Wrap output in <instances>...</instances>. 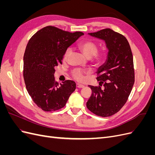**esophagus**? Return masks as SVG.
Segmentation results:
<instances>
[{"instance_id":"esophagus-1","label":"esophagus","mask_w":155,"mask_h":155,"mask_svg":"<svg viewBox=\"0 0 155 155\" xmlns=\"http://www.w3.org/2000/svg\"><path fill=\"white\" fill-rule=\"evenodd\" d=\"M84 87V85H81V84H79V83H77L76 84V87L77 88H83Z\"/></svg>"}]
</instances>
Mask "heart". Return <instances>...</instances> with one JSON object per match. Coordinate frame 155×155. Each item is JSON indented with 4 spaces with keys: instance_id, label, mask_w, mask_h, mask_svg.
Wrapping results in <instances>:
<instances>
[{
    "instance_id": "heart-1",
    "label": "heart",
    "mask_w": 155,
    "mask_h": 155,
    "mask_svg": "<svg viewBox=\"0 0 155 155\" xmlns=\"http://www.w3.org/2000/svg\"><path fill=\"white\" fill-rule=\"evenodd\" d=\"M79 48L81 50L83 54L88 59L91 58L92 62L96 64H100L104 59V54L103 52H97V45L91 39H87L82 41L79 45ZM72 54V50L68 48L65 51L63 59L67 60L70 54ZM73 78L77 81H81L84 78V72L81 70H74L72 72Z\"/></svg>"
}]
</instances>
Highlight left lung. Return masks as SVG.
Instances as JSON below:
<instances>
[{
  "label": "left lung",
  "mask_w": 155,
  "mask_h": 155,
  "mask_svg": "<svg viewBox=\"0 0 155 155\" xmlns=\"http://www.w3.org/2000/svg\"><path fill=\"white\" fill-rule=\"evenodd\" d=\"M88 34L105 41L109 51L105 63L97 71L100 86L88 85L92 94L87 107L97 116H110L122 108L132 91L134 83L133 54L125 37L110 28Z\"/></svg>",
  "instance_id": "left-lung-1"
}]
</instances>
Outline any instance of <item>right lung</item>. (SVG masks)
<instances>
[{"mask_svg": "<svg viewBox=\"0 0 155 155\" xmlns=\"http://www.w3.org/2000/svg\"><path fill=\"white\" fill-rule=\"evenodd\" d=\"M81 31H63L48 26L37 31L29 40L24 54L23 76L29 95L44 111L64 107L76 89V83L55 81V67L62 64L65 51L79 37Z\"/></svg>", "mask_w": 155, "mask_h": 155, "instance_id": "right-lung-1", "label": "right lung"}]
</instances>
